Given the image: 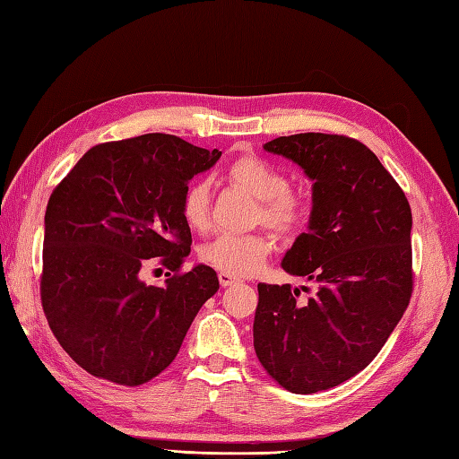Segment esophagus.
Listing matches in <instances>:
<instances>
[{
	"label": "esophagus",
	"mask_w": 459,
	"mask_h": 459,
	"mask_svg": "<svg viewBox=\"0 0 459 459\" xmlns=\"http://www.w3.org/2000/svg\"><path fill=\"white\" fill-rule=\"evenodd\" d=\"M219 281H221V286H222V288H227V286H232V284H237V281H238V278H235V276H230V274H224V272H221V274H219Z\"/></svg>",
	"instance_id": "34e87169"
}]
</instances>
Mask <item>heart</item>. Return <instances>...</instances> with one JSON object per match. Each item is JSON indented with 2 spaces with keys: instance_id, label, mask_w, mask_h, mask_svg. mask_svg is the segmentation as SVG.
I'll return each mask as SVG.
<instances>
[{
  "instance_id": "obj_1",
  "label": "heart",
  "mask_w": 459,
  "mask_h": 459,
  "mask_svg": "<svg viewBox=\"0 0 459 459\" xmlns=\"http://www.w3.org/2000/svg\"><path fill=\"white\" fill-rule=\"evenodd\" d=\"M229 179L255 195L258 204L255 222L266 224L280 237H294L309 219V201L301 191L290 187V179L278 165L248 153L230 163ZM211 187L207 181H195L183 193L181 217L191 230L203 232L209 227ZM272 240L264 232L247 235H219L199 252L204 264L235 278L252 276L266 264Z\"/></svg>"
}]
</instances>
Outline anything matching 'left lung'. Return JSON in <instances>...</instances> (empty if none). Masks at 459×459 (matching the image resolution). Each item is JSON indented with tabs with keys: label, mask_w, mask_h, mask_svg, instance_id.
<instances>
[{
	"label": "left lung",
	"mask_w": 459,
	"mask_h": 459,
	"mask_svg": "<svg viewBox=\"0 0 459 459\" xmlns=\"http://www.w3.org/2000/svg\"><path fill=\"white\" fill-rule=\"evenodd\" d=\"M264 150L314 181L309 229L281 268L319 290L299 304L290 284H258L255 351L286 391H327L378 355L411 304V204L377 155L349 135H281Z\"/></svg>",
	"instance_id": "8db88e82"
}]
</instances>
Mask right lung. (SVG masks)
Returning <instances> with one entry per match:
<instances>
[{
  "instance_id": "1",
  "label": "right lung",
  "mask_w": 459,
  "mask_h": 459,
  "mask_svg": "<svg viewBox=\"0 0 459 459\" xmlns=\"http://www.w3.org/2000/svg\"><path fill=\"white\" fill-rule=\"evenodd\" d=\"M221 158L171 134L99 143L56 185L45 212L41 304L61 347L91 375L124 386L158 377L178 357L217 272H183L191 230L187 183ZM168 267L165 287L141 270Z\"/></svg>"
}]
</instances>
